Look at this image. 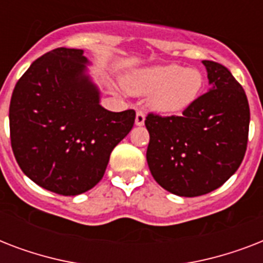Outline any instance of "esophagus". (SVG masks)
<instances>
[{
  "label": "esophagus",
  "mask_w": 263,
  "mask_h": 263,
  "mask_svg": "<svg viewBox=\"0 0 263 263\" xmlns=\"http://www.w3.org/2000/svg\"><path fill=\"white\" fill-rule=\"evenodd\" d=\"M144 119H146V115H144L143 110H138L136 111V117H135V124L136 125H143Z\"/></svg>",
  "instance_id": "obj_1"
}]
</instances>
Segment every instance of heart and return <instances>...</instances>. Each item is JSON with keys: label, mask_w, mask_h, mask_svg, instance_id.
Wrapping results in <instances>:
<instances>
[{"label": "heart", "mask_w": 263, "mask_h": 263, "mask_svg": "<svg viewBox=\"0 0 263 263\" xmlns=\"http://www.w3.org/2000/svg\"><path fill=\"white\" fill-rule=\"evenodd\" d=\"M203 83L198 69L176 64L142 69L125 79V87L134 94L153 92V109L162 113L184 110L198 98Z\"/></svg>", "instance_id": "obj_1"}]
</instances>
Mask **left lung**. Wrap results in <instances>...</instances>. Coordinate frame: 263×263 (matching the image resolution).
Returning <instances> with one entry per match:
<instances>
[{"label":"left lung","mask_w":263,"mask_h":263,"mask_svg":"<svg viewBox=\"0 0 263 263\" xmlns=\"http://www.w3.org/2000/svg\"><path fill=\"white\" fill-rule=\"evenodd\" d=\"M210 88L181 116L148 113L147 158L153 177L179 196L204 195L236 172L249 140L250 106L228 68L202 61Z\"/></svg>","instance_id":"obj_1"}]
</instances>
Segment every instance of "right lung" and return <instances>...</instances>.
Segmentation results:
<instances>
[{
  "label": "right lung",
  "mask_w": 263,
  "mask_h": 263,
  "mask_svg": "<svg viewBox=\"0 0 263 263\" xmlns=\"http://www.w3.org/2000/svg\"><path fill=\"white\" fill-rule=\"evenodd\" d=\"M80 49L59 47L31 64L14 86L10 144L24 175L60 195L99 183L111 150L129 134L135 110L109 111Z\"/></svg>",
  "instance_id": "obj_1"
}]
</instances>
